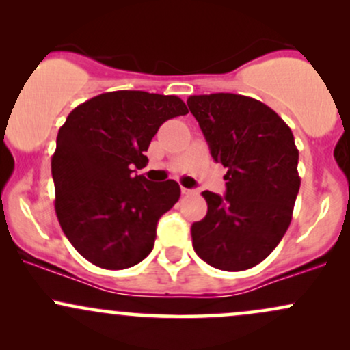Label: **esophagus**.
I'll return each mask as SVG.
<instances>
[{
    "mask_svg": "<svg viewBox=\"0 0 350 350\" xmlns=\"http://www.w3.org/2000/svg\"><path fill=\"white\" fill-rule=\"evenodd\" d=\"M180 192H183V194H192V192H194V189H186V187H180Z\"/></svg>",
    "mask_w": 350,
    "mask_h": 350,
    "instance_id": "esophagus-1",
    "label": "esophagus"
}]
</instances>
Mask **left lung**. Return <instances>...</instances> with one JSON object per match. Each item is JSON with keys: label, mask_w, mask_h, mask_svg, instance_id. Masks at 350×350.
Here are the masks:
<instances>
[{"label": "left lung", "mask_w": 350, "mask_h": 350, "mask_svg": "<svg viewBox=\"0 0 350 350\" xmlns=\"http://www.w3.org/2000/svg\"><path fill=\"white\" fill-rule=\"evenodd\" d=\"M187 107L214 161L227 167L226 194L202 192L207 214L192 224V247L219 270H248L290 227L301 184L295 138L278 113L243 95H192Z\"/></svg>", "instance_id": "obj_1"}]
</instances>
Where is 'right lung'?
Listing matches in <instances>:
<instances>
[{
    "instance_id": "obj_1",
    "label": "right lung",
    "mask_w": 350,
    "mask_h": 350,
    "mask_svg": "<svg viewBox=\"0 0 350 350\" xmlns=\"http://www.w3.org/2000/svg\"><path fill=\"white\" fill-rule=\"evenodd\" d=\"M176 95L107 92L70 111L52 156L55 214L83 258L105 270L135 267L154 247L156 227L178 202L176 180L133 174L148 163L152 136L187 113Z\"/></svg>"
}]
</instances>
